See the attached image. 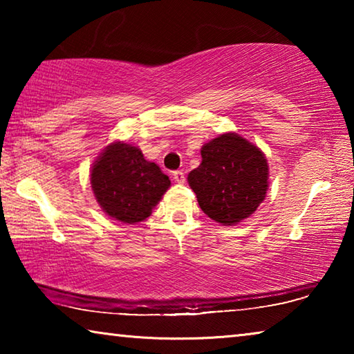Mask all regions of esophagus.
<instances>
[{
	"mask_svg": "<svg viewBox=\"0 0 354 354\" xmlns=\"http://www.w3.org/2000/svg\"><path fill=\"white\" fill-rule=\"evenodd\" d=\"M173 179H175L176 183L183 184V183L185 181V173H184L183 170H176V171H173Z\"/></svg>",
	"mask_w": 354,
	"mask_h": 354,
	"instance_id": "esophagus-1",
	"label": "esophagus"
}]
</instances>
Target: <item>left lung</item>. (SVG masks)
<instances>
[{"label": "left lung", "instance_id": "obj_1", "mask_svg": "<svg viewBox=\"0 0 354 354\" xmlns=\"http://www.w3.org/2000/svg\"><path fill=\"white\" fill-rule=\"evenodd\" d=\"M201 158L198 169L187 178L201 211L223 225L250 217L268 187V165L261 149L227 133L206 143Z\"/></svg>", "mask_w": 354, "mask_h": 354}]
</instances>
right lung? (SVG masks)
Wrapping results in <instances>:
<instances>
[{"label": "right lung", "instance_id": "right-lung-1", "mask_svg": "<svg viewBox=\"0 0 354 354\" xmlns=\"http://www.w3.org/2000/svg\"><path fill=\"white\" fill-rule=\"evenodd\" d=\"M91 183L93 194L109 217L123 223H139L151 215L170 179L139 148L115 142L95 162Z\"/></svg>", "mask_w": 354, "mask_h": 354}]
</instances>
